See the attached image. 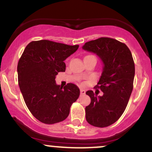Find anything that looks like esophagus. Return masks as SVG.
Wrapping results in <instances>:
<instances>
[{
    "label": "esophagus",
    "instance_id": "34e87169",
    "mask_svg": "<svg viewBox=\"0 0 152 152\" xmlns=\"http://www.w3.org/2000/svg\"><path fill=\"white\" fill-rule=\"evenodd\" d=\"M80 91H81V95H85V94H86V91H85L84 89H82V88Z\"/></svg>",
    "mask_w": 152,
    "mask_h": 152
}]
</instances>
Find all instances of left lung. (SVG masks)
<instances>
[{
	"label": "left lung",
	"instance_id": "obj_1",
	"mask_svg": "<svg viewBox=\"0 0 152 152\" xmlns=\"http://www.w3.org/2000/svg\"><path fill=\"white\" fill-rule=\"evenodd\" d=\"M82 48L96 54L103 64L96 86L104 94L98 96L91 90L86 92L91 98L90 104L85 109L86 119L92 126H109L121 117L133 90V57L126 44L110 38L88 41Z\"/></svg>",
	"mask_w": 152,
	"mask_h": 152
}]
</instances>
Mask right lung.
<instances>
[{
  "label": "right lung",
  "instance_id": "right-lung-1",
  "mask_svg": "<svg viewBox=\"0 0 152 152\" xmlns=\"http://www.w3.org/2000/svg\"><path fill=\"white\" fill-rule=\"evenodd\" d=\"M78 46L41 40L29 43L24 49L17 67L18 85L28 109L42 123L65 120L79 96L76 85L68 83L63 88L55 81L58 73L66 70L64 61Z\"/></svg>",
  "mask_w": 152,
  "mask_h": 152
}]
</instances>
